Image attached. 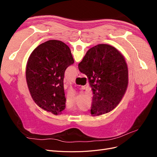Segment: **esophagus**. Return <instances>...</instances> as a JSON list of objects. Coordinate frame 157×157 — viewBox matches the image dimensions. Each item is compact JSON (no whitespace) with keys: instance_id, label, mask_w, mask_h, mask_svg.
I'll return each instance as SVG.
<instances>
[{"instance_id":"obj_1","label":"esophagus","mask_w":157,"mask_h":157,"mask_svg":"<svg viewBox=\"0 0 157 157\" xmlns=\"http://www.w3.org/2000/svg\"><path fill=\"white\" fill-rule=\"evenodd\" d=\"M76 76H77V77H80V76H81V75H80V74L78 71V72H77V75H76Z\"/></svg>"}]
</instances>
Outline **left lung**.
<instances>
[{"instance_id":"1","label":"left lung","mask_w":157,"mask_h":157,"mask_svg":"<svg viewBox=\"0 0 157 157\" xmlns=\"http://www.w3.org/2000/svg\"><path fill=\"white\" fill-rule=\"evenodd\" d=\"M74 63L69 47L50 40L33 51L26 66V80L33 101L43 110L60 115L65 107V71Z\"/></svg>"}]
</instances>
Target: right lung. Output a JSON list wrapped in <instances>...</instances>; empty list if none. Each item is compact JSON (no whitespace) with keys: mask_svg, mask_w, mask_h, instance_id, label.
Segmentation results:
<instances>
[{"mask_svg":"<svg viewBox=\"0 0 157 157\" xmlns=\"http://www.w3.org/2000/svg\"><path fill=\"white\" fill-rule=\"evenodd\" d=\"M78 69L87 76L92 90V115L99 116L115 109L128 84V65L121 52L109 44L95 46L86 52Z\"/></svg>","mask_w":157,"mask_h":157,"instance_id":"add662e5","label":"right lung"}]
</instances>
